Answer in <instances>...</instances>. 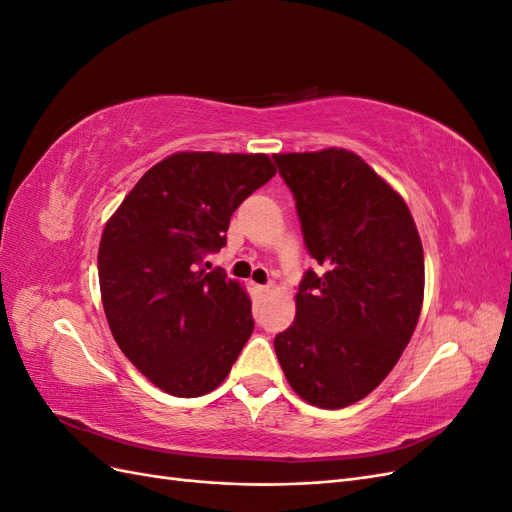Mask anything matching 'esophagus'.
Returning a JSON list of instances; mask_svg holds the SVG:
<instances>
[{"mask_svg": "<svg viewBox=\"0 0 512 512\" xmlns=\"http://www.w3.org/2000/svg\"><path fill=\"white\" fill-rule=\"evenodd\" d=\"M254 290H256L258 297H267V294L271 292V286L269 284H256Z\"/></svg>", "mask_w": 512, "mask_h": 512, "instance_id": "1", "label": "esophagus"}]
</instances>
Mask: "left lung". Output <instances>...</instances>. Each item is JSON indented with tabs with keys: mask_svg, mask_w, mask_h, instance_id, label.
<instances>
[{
	"mask_svg": "<svg viewBox=\"0 0 512 512\" xmlns=\"http://www.w3.org/2000/svg\"><path fill=\"white\" fill-rule=\"evenodd\" d=\"M297 203L307 269L297 318L275 335L286 380L312 406L337 410L389 376L421 316L425 258L412 215L356 153H277Z\"/></svg>",
	"mask_w": 512,
	"mask_h": 512,
	"instance_id": "1",
	"label": "left lung"
}]
</instances>
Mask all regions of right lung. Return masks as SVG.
<instances>
[{
    "instance_id": "add662e5",
    "label": "right lung",
    "mask_w": 512,
    "mask_h": 512,
    "mask_svg": "<svg viewBox=\"0 0 512 512\" xmlns=\"http://www.w3.org/2000/svg\"><path fill=\"white\" fill-rule=\"evenodd\" d=\"M273 175L265 153H175L147 170L102 232L108 327L168 395L218 389L254 331L250 297L203 265L226 245L230 215Z\"/></svg>"
}]
</instances>
